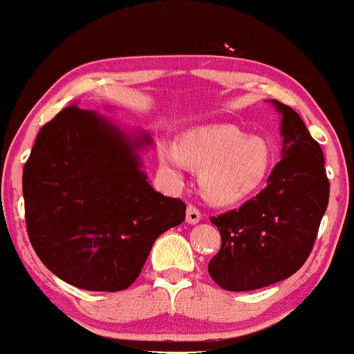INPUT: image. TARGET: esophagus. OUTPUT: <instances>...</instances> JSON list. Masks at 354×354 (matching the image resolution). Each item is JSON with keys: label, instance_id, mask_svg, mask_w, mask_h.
Listing matches in <instances>:
<instances>
[{"label": "esophagus", "instance_id": "esophagus-1", "mask_svg": "<svg viewBox=\"0 0 354 354\" xmlns=\"http://www.w3.org/2000/svg\"><path fill=\"white\" fill-rule=\"evenodd\" d=\"M200 219L201 213L198 211L196 206L188 205V208H186V223H188V225H196V223H200Z\"/></svg>", "mask_w": 354, "mask_h": 354}]
</instances>
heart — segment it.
<instances>
[{"instance_id": "1", "label": "heart", "mask_w": 354, "mask_h": 354, "mask_svg": "<svg viewBox=\"0 0 354 354\" xmlns=\"http://www.w3.org/2000/svg\"><path fill=\"white\" fill-rule=\"evenodd\" d=\"M160 166L180 181L186 166L200 171L203 198L214 206H233L263 186L271 168L265 140L233 124L203 126L185 133L178 145L161 143Z\"/></svg>"}]
</instances>
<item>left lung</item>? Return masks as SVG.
Masks as SVG:
<instances>
[{
    "instance_id": "1",
    "label": "left lung",
    "mask_w": 354,
    "mask_h": 354,
    "mask_svg": "<svg viewBox=\"0 0 354 354\" xmlns=\"http://www.w3.org/2000/svg\"><path fill=\"white\" fill-rule=\"evenodd\" d=\"M270 103L281 115V161L253 200L211 218L221 248L208 271L228 291L259 290L295 274L311 253L330 200L318 141L293 108L276 100Z\"/></svg>"
}]
</instances>
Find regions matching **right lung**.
<instances>
[{
	"label": "right lung",
	"instance_id": "obj_1",
	"mask_svg": "<svg viewBox=\"0 0 354 354\" xmlns=\"http://www.w3.org/2000/svg\"><path fill=\"white\" fill-rule=\"evenodd\" d=\"M145 131L95 109L68 106L38 133L23 169L26 228L43 265L88 291H121L153 243L185 221L186 206L148 183Z\"/></svg>",
	"mask_w": 354,
	"mask_h": 354
}]
</instances>
